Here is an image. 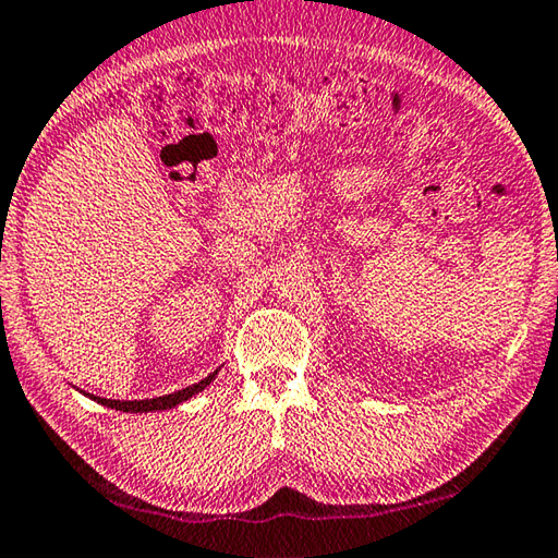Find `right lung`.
<instances>
[{"label":"right lung","mask_w":558,"mask_h":558,"mask_svg":"<svg viewBox=\"0 0 558 558\" xmlns=\"http://www.w3.org/2000/svg\"><path fill=\"white\" fill-rule=\"evenodd\" d=\"M215 375H218V369L215 373H210L205 379H201V383H195L191 387L185 389H179V392L173 395H163V397H154V399H134V402H120V399H105V397H93L95 402H100L102 407H110V409H120V412H140V414H146V412H163V409H171V407H179L183 404L185 399H191L193 395H198L201 389L208 387Z\"/></svg>","instance_id":"add662e5"}]
</instances>
